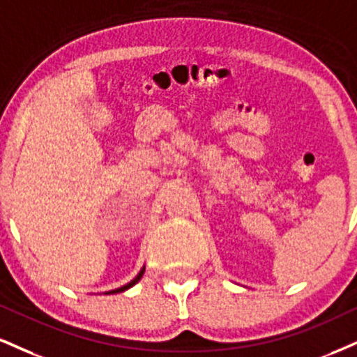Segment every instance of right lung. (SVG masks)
I'll return each mask as SVG.
<instances>
[{"mask_svg":"<svg viewBox=\"0 0 357 357\" xmlns=\"http://www.w3.org/2000/svg\"><path fill=\"white\" fill-rule=\"evenodd\" d=\"M143 274H144V268H143V269H141V271H139V274H137V276H136L135 279H132V281H131V282H128V284H126V286H121V287H118V289H114V291H109V293H108V294H116V293H123V291L130 289V287H131V286H135V284H136V282H137V281H139V279H141V278H143Z\"/></svg>","mask_w":357,"mask_h":357,"instance_id":"right-lung-1","label":"right lung"}]
</instances>
